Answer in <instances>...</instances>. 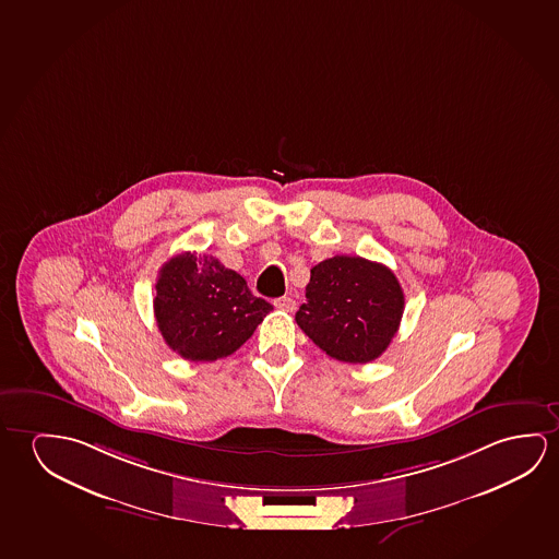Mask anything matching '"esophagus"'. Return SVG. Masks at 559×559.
<instances>
[{
    "label": "esophagus",
    "mask_w": 559,
    "mask_h": 559,
    "mask_svg": "<svg viewBox=\"0 0 559 559\" xmlns=\"http://www.w3.org/2000/svg\"><path fill=\"white\" fill-rule=\"evenodd\" d=\"M275 308L276 310L281 311H294L296 310V301L293 300V298H278V300H275Z\"/></svg>",
    "instance_id": "34e87169"
}]
</instances>
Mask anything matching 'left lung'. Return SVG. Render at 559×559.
Listing matches in <instances>:
<instances>
[{"label":"left lung","instance_id":"8db88e82","mask_svg":"<svg viewBox=\"0 0 559 559\" xmlns=\"http://www.w3.org/2000/svg\"><path fill=\"white\" fill-rule=\"evenodd\" d=\"M296 323L323 353L346 364H368L385 353L404 310L401 284L389 266L350 255L311 269Z\"/></svg>","mask_w":559,"mask_h":559}]
</instances>
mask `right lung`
<instances>
[{
	"instance_id": "add662e5",
	"label": "right lung",
	"mask_w": 559,
	"mask_h": 559,
	"mask_svg": "<svg viewBox=\"0 0 559 559\" xmlns=\"http://www.w3.org/2000/svg\"><path fill=\"white\" fill-rule=\"evenodd\" d=\"M153 304L164 341L191 361L236 353L273 310L251 294L243 276L213 255L191 251L164 263Z\"/></svg>"
}]
</instances>
